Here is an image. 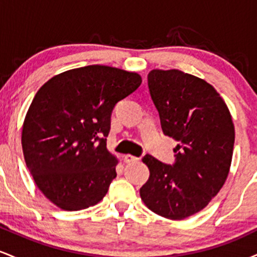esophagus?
Returning <instances> with one entry per match:
<instances>
[{
  "label": "esophagus",
  "mask_w": 257,
  "mask_h": 257,
  "mask_svg": "<svg viewBox=\"0 0 257 257\" xmlns=\"http://www.w3.org/2000/svg\"><path fill=\"white\" fill-rule=\"evenodd\" d=\"M123 159H124L125 163H134V162H138L140 158L135 157V156L133 155H124L123 156Z\"/></svg>",
  "instance_id": "obj_1"
}]
</instances>
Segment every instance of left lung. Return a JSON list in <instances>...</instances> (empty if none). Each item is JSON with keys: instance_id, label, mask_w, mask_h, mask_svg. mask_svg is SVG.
Wrapping results in <instances>:
<instances>
[{"instance_id": "obj_1", "label": "left lung", "mask_w": 257, "mask_h": 257, "mask_svg": "<svg viewBox=\"0 0 257 257\" xmlns=\"http://www.w3.org/2000/svg\"><path fill=\"white\" fill-rule=\"evenodd\" d=\"M162 131L174 138L173 164L146 155L150 178L140 188L153 213L182 220L204 209L225 184L231 167L234 125L213 85L179 70H152L147 76Z\"/></svg>"}]
</instances>
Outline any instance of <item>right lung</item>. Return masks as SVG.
I'll use <instances>...</instances> for the list:
<instances>
[{
	"label": "right lung",
	"instance_id": "add662e5",
	"mask_svg": "<svg viewBox=\"0 0 257 257\" xmlns=\"http://www.w3.org/2000/svg\"><path fill=\"white\" fill-rule=\"evenodd\" d=\"M141 84L138 73L89 65L69 70L37 91L23 125L29 172L63 210L95 205L117 176L106 149L114 106Z\"/></svg>",
	"mask_w": 257,
	"mask_h": 257
}]
</instances>
